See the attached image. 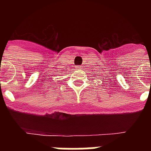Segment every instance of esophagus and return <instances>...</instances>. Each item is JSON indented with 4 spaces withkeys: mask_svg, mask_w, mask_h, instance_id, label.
Instances as JSON below:
<instances>
[{
    "mask_svg": "<svg viewBox=\"0 0 151 151\" xmlns=\"http://www.w3.org/2000/svg\"><path fill=\"white\" fill-rule=\"evenodd\" d=\"M76 69H78V70H79V69H82V66H76Z\"/></svg>",
    "mask_w": 151,
    "mask_h": 151,
    "instance_id": "esophagus-1",
    "label": "esophagus"
}]
</instances>
